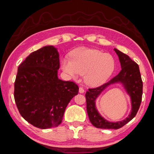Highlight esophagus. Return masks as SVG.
Segmentation results:
<instances>
[{
    "instance_id": "1",
    "label": "esophagus",
    "mask_w": 154,
    "mask_h": 154,
    "mask_svg": "<svg viewBox=\"0 0 154 154\" xmlns=\"http://www.w3.org/2000/svg\"><path fill=\"white\" fill-rule=\"evenodd\" d=\"M79 93H83L84 92H85V89H84L83 87H79Z\"/></svg>"
}]
</instances>
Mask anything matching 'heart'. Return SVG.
Here are the masks:
<instances>
[{
  "instance_id": "heart-1",
  "label": "heart",
  "mask_w": 154,
  "mask_h": 154,
  "mask_svg": "<svg viewBox=\"0 0 154 154\" xmlns=\"http://www.w3.org/2000/svg\"><path fill=\"white\" fill-rule=\"evenodd\" d=\"M61 67L74 79L84 75L87 85L98 86L105 83L113 73L115 61L112 56L101 51L81 47L72 52L71 59L61 60Z\"/></svg>"
}]
</instances>
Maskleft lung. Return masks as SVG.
<instances>
[{
	"mask_svg": "<svg viewBox=\"0 0 154 154\" xmlns=\"http://www.w3.org/2000/svg\"><path fill=\"white\" fill-rule=\"evenodd\" d=\"M114 51L119 57L122 67L121 71L108 82L95 88H89L85 93L87 111L90 122L97 128L117 129L122 128L136 116L142 99L143 82L139 66L129 58L128 55L117 49H114ZM117 82H121L125 85L126 91L131 96L132 109L130 116L125 120L122 122L112 123L107 122L99 115L96 109L94 101L107 86Z\"/></svg>",
	"mask_w": 154,
	"mask_h": 154,
	"instance_id": "obj_1",
	"label": "left lung"
}]
</instances>
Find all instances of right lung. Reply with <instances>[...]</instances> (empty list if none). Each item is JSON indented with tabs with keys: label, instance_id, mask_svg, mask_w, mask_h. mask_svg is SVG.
Segmentation results:
<instances>
[{
	"label": "right lung",
	"instance_id": "1",
	"mask_svg": "<svg viewBox=\"0 0 154 154\" xmlns=\"http://www.w3.org/2000/svg\"><path fill=\"white\" fill-rule=\"evenodd\" d=\"M59 55L53 46L31 53L18 67L14 97L17 109L36 128L49 129L61 124L71 99L79 87L58 79Z\"/></svg>",
	"mask_w": 154,
	"mask_h": 154
}]
</instances>
